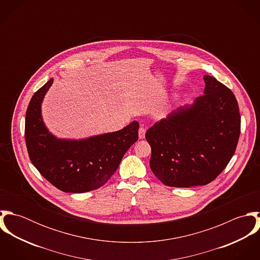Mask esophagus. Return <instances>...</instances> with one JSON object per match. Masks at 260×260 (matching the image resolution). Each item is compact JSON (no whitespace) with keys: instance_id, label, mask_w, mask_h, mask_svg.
Returning <instances> with one entry per match:
<instances>
[{"instance_id":"34e87169","label":"esophagus","mask_w":260,"mask_h":260,"mask_svg":"<svg viewBox=\"0 0 260 260\" xmlns=\"http://www.w3.org/2000/svg\"><path fill=\"white\" fill-rule=\"evenodd\" d=\"M138 133H139V138H140V139H143V138L145 137L146 129H145L144 127H140V128H139V131H138Z\"/></svg>"}]
</instances>
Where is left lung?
<instances>
[{
  "mask_svg": "<svg viewBox=\"0 0 260 260\" xmlns=\"http://www.w3.org/2000/svg\"><path fill=\"white\" fill-rule=\"evenodd\" d=\"M204 94L150 127V168L165 185L192 187L213 181L232 158L240 135V113L232 91L204 76Z\"/></svg>",
  "mask_w": 260,
  "mask_h": 260,
  "instance_id": "1",
  "label": "left lung"
}]
</instances>
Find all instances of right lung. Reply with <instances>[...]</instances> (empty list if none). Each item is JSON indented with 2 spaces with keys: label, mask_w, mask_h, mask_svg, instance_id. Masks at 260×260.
<instances>
[{
  "label": "right lung",
  "mask_w": 260,
  "mask_h": 260,
  "mask_svg": "<svg viewBox=\"0 0 260 260\" xmlns=\"http://www.w3.org/2000/svg\"><path fill=\"white\" fill-rule=\"evenodd\" d=\"M53 83L50 79L33 95L26 112L25 140L31 162L52 185L66 193H83L104 185L124 154L138 140L139 123L80 141L51 135L41 117V103Z\"/></svg>",
  "instance_id": "right-lung-1"
}]
</instances>
